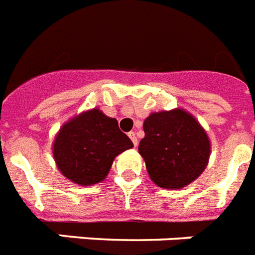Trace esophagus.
<instances>
[{
    "instance_id": "obj_1",
    "label": "esophagus",
    "mask_w": 255,
    "mask_h": 255,
    "mask_svg": "<svg viewBox=\"0 0 255 255\" xmlns=\"http://www.w3.org/2000/svg\"><path fill=\"white\" fill-rule=\"evenodd\" d=\"M128 136H129V138L132 140V142H133L134 146H137V136H136V133H134V132H129V133H128Z\"/></svg>"
}]
</instances>
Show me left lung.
<instances>
[{
    "mask_svg": "<svg viewBox=\"0 0 255 255\" xmlns=\"http://www.w3.org/2000/svg\"><path fill=\"white\" fill-rule=\"evenodd\" d=\"M138 153L154 184L180 189L206 168L210 140L196 118L183 109L151 113L144 122Z\"/></svg>",
    "mask_w": 255,
    "mask_h": 255,
    "instance_id": "obj_1",
    "label": "left lung"
}]
</instances>
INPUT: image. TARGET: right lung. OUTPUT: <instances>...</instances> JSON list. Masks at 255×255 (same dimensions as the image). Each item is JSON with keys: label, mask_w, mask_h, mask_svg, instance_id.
Segmentation results:
<instances>
[{"label": "right lung", "mask_w": 255, "mask_h": 255, "mask_svg": "<svg viewBox=\"0 0 255 255\" xmlns=\"http://www.w3.org/2000/svg\"><path fill=\"white\" fill-rule=\"evenodd\" d=\"M133 147L114 118L92 109L65 123L53 142L57 167L68 180L93 185L108 176L115 157Z\"/></svg>", "instance_id": "right-lung-1"}]
</instances>
